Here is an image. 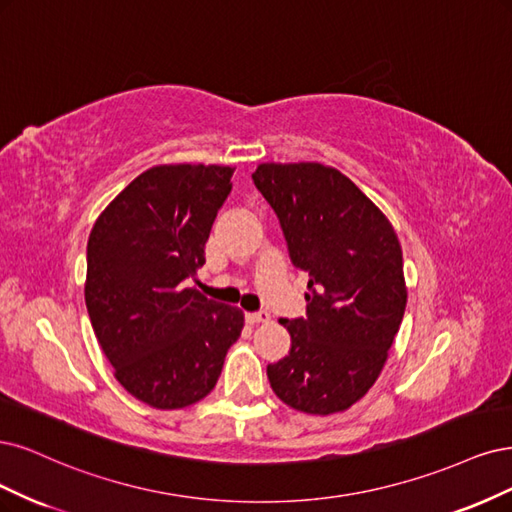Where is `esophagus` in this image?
Listing matches in <instances>:
<instances>
[{
	"label": "esophagus",
	"mask_w": 512,
	"mask_h": 512,
	"mask_svg": "<svg viewBox=\"0 0 512 512\" xmlns=\"http://www.w3.org/2000/svg\"><path fill=\"white\" fill-rule=\"evenodd\" d=\"M246 321H249L251 325H257V323H268L270 321V315L266 310H257V312H246Z\"/></svg>",
	"instance_id": "obj_1"
}]
</instances>
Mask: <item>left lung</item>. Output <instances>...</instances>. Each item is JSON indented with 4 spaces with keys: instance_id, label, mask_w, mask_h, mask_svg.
Returning a JSON list of instances; mask_svg holds the SVG:
<instances>
[{
    "instance_id": "obj_1",
    "label": "left lung",
    "mask_w": 512,
    "mask_h": 512,
    "mask_svg": "<svg viewBox=\"0 0 512 512\" xmlns=\"http://www.w3.org/2000/svg\"><path fill=\"white\" fill-rule=\"evenodd\" d=\"M253 183L308 274L306 317L283 321L291 349L268 364L270 387L308 415L346 410L381 374L404 317L398 236L353 180L321 163H261Z\"/></svg>"
}]
</instances>
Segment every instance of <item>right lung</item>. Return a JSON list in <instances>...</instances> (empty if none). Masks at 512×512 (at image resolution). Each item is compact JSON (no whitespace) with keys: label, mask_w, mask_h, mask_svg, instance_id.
I'll return each instance as SVG.
<instances>
[{"label":"right lung","mask_w":512,"mask_h":512,"mask_svg":"<svg viewBox=\"0 0 512 512\" xmlns=\"http://www.w3.org/2000/svg\"><path fill=\"white\" fill-rule=\"evenodd\" d=\"M234 168L155 166L114 197L87 244L85 302L117 381L140 402L185 408L217 385L242 310L189 287ZM197 283V280H195Z\"/></svg>","instance_id":"add662e5"}]
</instances>
